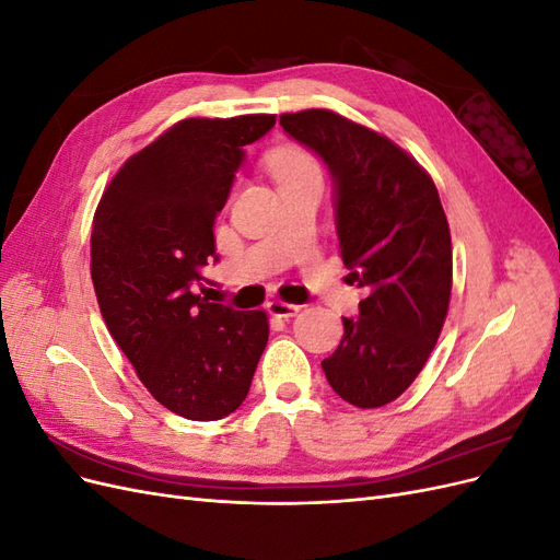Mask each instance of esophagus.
<instances>
[{
  "label": "esophagus",
  "instance_id": "obj_1",
  "mask_svg": "<svg viewBox=\"0 0 560 560\" xmlns=\"http://www.w3.org/2000/svg\"><path fill=\"white\" fill-rule=\"evenodd\" d=\"M299 311H301V306H296V303H287L280 299L268 301V313L276 317H294Z\"/></svg>",
  "mask_w": 560,
  "mask_h": 560
}]
</instances>
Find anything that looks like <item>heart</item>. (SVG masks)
Segmentation results:
<instances>
[{
    "instance_id": "obj_1",
    "label": "heart",
    "mask_w": 560,
    "mask_h": 560,
    "mask_svg": "<svg viewBox=\"0 0 560 560\" xmlns=\"http://www.w3.org/2000/svg\"><path fill=\"white\" fill-rule=\"evenodd\" d=\"M266 163L280 186L303 179H322V167L317 159L301 147H280L268 156Z\"/></svg>"
}]
</instances>
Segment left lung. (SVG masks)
Instances as JSON below:
<instances>
[{"mask_svg": "<svg viewBox=\"0 0 560 560\" xmlns=\"http://www.w3.org/2000/svg\"><path fill=\"white\" fill-rule=\"evenodd\" d=\"M284 132L334 177L336 233L360 317L322 362L334 393L360 409L395 401L425 366L448 313L453 252L432 177L401 147L329 109L282 114Z\"/></svg>", "mask_w": 560, "mask_h": 560, "instance_id": "left-lung-1", "label": "left lung"}]
</instances>
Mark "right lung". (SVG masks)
<instances>
[{
    "label": "right lung",
    "mask_w": 560,
    "mask_h": 560,
    "mask_svg": "<svg viewBox=\"0 0 560 560\" xmlns=\"http://www.w3.org/2000/svg\"><path fill=\"white\" fill-rule=\"evenodd\" d=\"M273 114L184 118L130 156L93 217L91 278L105 325L167 411L219 420L245 401L268 315L194 294L245 144Z\"/></svg>",
    "instance_id": "right-lung-1"
}]
</instances>
